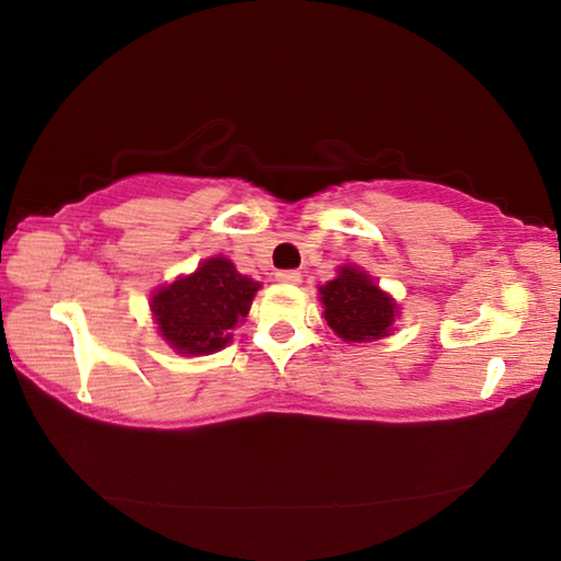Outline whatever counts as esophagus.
Here are the masks:
<instances>
[{"label": "esophagus", "instance_id": "esophagus-1", "mask_svg": "<svg viewBox=\"0 0 561 561\" xmlns=\"http://www.w3.org/2000/svg\"><path fill=\"white\" fill-rule=\"evenodd\" d=\"M274 277H277V282H282V284H299L301 282V272H297V270H279L277 274H274Z\"/></svg>", "mask_w": 561, "mask_h": 561}]
</instances>
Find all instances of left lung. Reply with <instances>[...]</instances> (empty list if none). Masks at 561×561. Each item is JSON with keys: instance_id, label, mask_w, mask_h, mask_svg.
Wrapping results in <instances>:
<instances>
[{"instance_id": "1", "label": "left lung", "mask_w": 561, "mask_h": 561, "mask_svg": "<svg viewBox=\"0 0 561 561\" xmlns=\"http://www.w3.org/2000/svg\"><path fill=\"white\" fill-rule=\"evenodd\" d=\"M324 301V319L344 341H371L391 331L396 301L374 284L368 274L341 267L339 277L319 287Z\"/></svg>"}]
</instances>
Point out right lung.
Returning <instances> with one entry per match:
<instances>
[{
	"label": "right lung",
	"mask_w": 561,
	"mask_h": 561,
	"mask_svg": "<svg viewBox=\"0 0 561 561\" xmlns=\"http://www.w3.org/2000/svg\"><path fill=\"white\" fill-rule=\"evenodd\" d=\"M260 284L225 257L203 262L190 277L158 289L150 301L160 336L180 354H213L232 339L230 329L250 314Z\"/></svg>",
	"instance_id": "obj_1"
}]
</instances>
